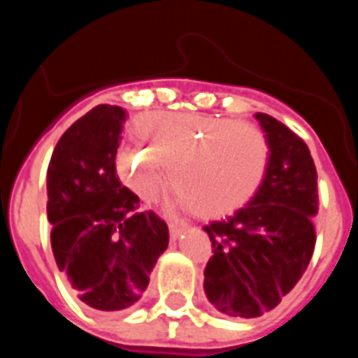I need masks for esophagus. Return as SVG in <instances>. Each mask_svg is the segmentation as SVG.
Wrapping results in <instances>:
<instances>
[{
	"label": "esophagus",
	"instance_id": "esophagus-1",
	"mask_svg": "<svg viewBox=\"0 0 358 358\" xmlns=\"http://www.w3.org/2000/svg\"><path fill=\"white\" fill-rule=\"evenodd\" d=\"M187 230V226H180V224H171L169 226V232H171V240L174 241V240H178L180 236H182V234L186 232Z\"/></svg>",
	"mask_w": 358,
	"mask_h": 358
}]
</instances>
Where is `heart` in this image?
Wrapping results in <instances>:
<instances>
[{
    "mask_svg": "<svg viewBox=\"0 0 358 358\" xmlns=\"http://www.w3.org/2000/svg\"><path fill=\"white\" fill-rule=\"evenodd\" d=\"M134 136L140 148L120 149L115 171L141 203L163 194L171 168L172 187L184 195L182 205H192L199 217H224L255 197L268 171V138L251 122L151 113L138 118Z\"/></svg>",
    "mask_w": 358,
    "mask_h": 358,
    "instance_id": "1",
    "label": "heart"
}]
</instances>
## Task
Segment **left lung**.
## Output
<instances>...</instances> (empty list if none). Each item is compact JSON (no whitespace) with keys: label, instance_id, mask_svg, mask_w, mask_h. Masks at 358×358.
Here are the masks:
<instances>
[{"label":"left lung","instance_id":"1","mask_svg":"<svg viewBox=\"0 0 358 358\" xmlns=\"http://www.w3.org/2000/svg\"><path fill=\"white\" fill-rule=\"evenodd\" d=\"M270 163L255 197L203 230L213 257L203 289L226 316L257 318L292 292L315 251L318 213L315 161L307 143L270 115L257 113Z\"/></svg>","mask_w":358,"mask_h":358}]
</instances>
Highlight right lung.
<instances>
[{"label": "right lung", "mask_w": 358, "mask_h": 358, "mask_svg": "<svg viewBox=\"0 0 358 358\" xmlns=\"http://www.w3.org/2000/svg\"><path fill=\"white\" fill-rule=\"evenodd\" d=\"M124 120L122 107L97 105L61 136L48 166L55 263L82 303L107 313L140 299L169 248L166 222L138 210L140 199L118 182Z\"/></svg>", "instance_id": "right-lung-1"}]
</instances>
